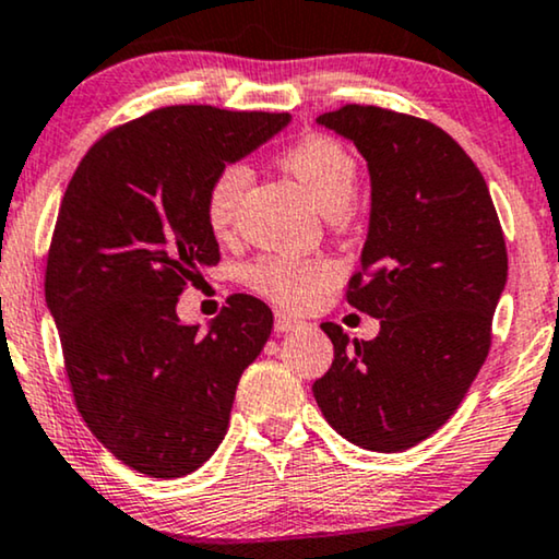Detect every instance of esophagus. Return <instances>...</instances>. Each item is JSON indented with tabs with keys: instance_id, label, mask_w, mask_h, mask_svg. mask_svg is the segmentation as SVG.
<instances>
[{
	"instance_id": "34e87169",
	"label": "esophagus",
	"mask_w": 559,
	"mask_h": 559,
	"mask_svg": "<svg viewBox=\"0 0 559 559\" xmlns=\"http://www.w3.org/2000/svg\"><path fill=\"white\" fill-rule=\"evenodd\" d=\"M297 328H302V320L287 316V312H277L274 316V331L277 333H293Z\"/></svg>"
}]
</instances>
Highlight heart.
Listing matches in <instances>:
<instances>
[{"label":"heart","instance_id":"obj_1","mask_svg":"<svg viewBox=\"0 0 559 559\" xmlns=\"http://www.w3.org/2000/svg\"><path fill=\"white\" fill-rule=\"evenodd\" d=\"M282 165L300 180L320 211L328 216H346L348 201L356 188V159L346 144L328 134H308L293 144ZM251 182V170L243 163H228L211 180L205 195V216L216 234L231 228L239 205ZM247 282L254 293L289 310H302L335 282V266L323 259H297L287 254L262 257L249 266Z\"/></svg>","mask_w":559,"mask_h":559}]
</instances>
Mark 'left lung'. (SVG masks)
Returning <instances> with one entry per match:
<instances>
[{
	"mask_svg": "<svg viewBox=\"0 0 559 559\" xmlns=\"http://www.w3.org/2000/svg\"><path fill=\"white\" fill-rule=\"evenodd\" d=\"M318 124L369 165V234L346 297L381 328L350 341L320 325L335 356L312 394L348 442L400 453L448 423L484 366L507 243L484 175L432 121L346 104Z\"/></svg>",
	"mask_w": 559,
	"mask_h": 559,
	"instance_id": "obj_1",
	"label": "left lung"
}]
</instances>
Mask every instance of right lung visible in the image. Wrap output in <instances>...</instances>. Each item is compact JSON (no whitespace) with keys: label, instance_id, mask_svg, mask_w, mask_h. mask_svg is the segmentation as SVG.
I'll return each instance as SVG.
<instances>
[{"label":"right lung","instance_id":"add662e5","mask_svg":"<svg viewBox=\"0 0 559 559\" xmlns=\"http://www.w3.org/2000/svg\"><path fill=\"white\" fill-rule=\"evenodd\" d=\"M289 124V114L165 106L104 134L75 167L52 231L45 302L75 407L96 440L150 478L216 453L236 386L272 310L231 295L209 333L175 305L218 264L211 180Z\"/></svg>","mask_w":559,"mask_h":559}]
</instances>
